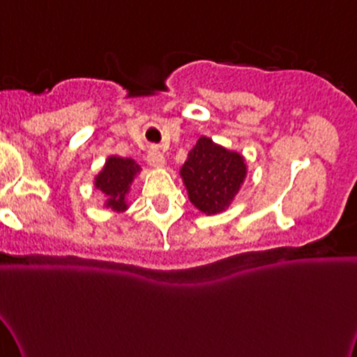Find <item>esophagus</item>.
Wrapping results in <instances>:
<instances>
[{
	"label": "esophagus",
	"mask_w": 357,
	"mask_h": 357,
	"mask_svg": "<svg viewBox=\"0 0 357 357\" xmlns=\"http://www.w3.org/2000/svg\"><path fill=\"white\" fill-rule=\"evenodd\" d=\"M147 162H149V165L153 167V169H158V167H162L165 164L164 153L158 151L157 147H151L147 152Z\"/></svg>",
	"instance_id": "1"
}]
</instances>
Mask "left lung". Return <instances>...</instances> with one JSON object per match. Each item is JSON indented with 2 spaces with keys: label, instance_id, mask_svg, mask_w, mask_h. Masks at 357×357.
<instances>
[{
  "label": "left lung",
  "instance_id": "obj_1",
  "mask_svg": "<svg viewBox=\"0 0 357 357\" xmlns=\"http://www.w3.org/2000/svg\"><path fill=\"white\" fill-rule=\"evenodd\" d=\"M188 199L202 213L215 215L227 210L243 185L246 164L243 155L200 137L180 169Z\"/></svg>",
  "mask_w": 357,
  "mask_h": 357
}]
</instances>
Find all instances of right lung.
Here are the masks:
<instances>
[{
  "instance_id": "right-lung-1",
  "label": "right lung",
  "mask_w": 357,
  "mask_h": 357,
  "mask_svg": "<svg viewBox=\"0 0 357 357\" xmlns=\"http://www.w3.org/2000/svg\"><path fill=\"white\" fill-rule=\"evenodd\" d=\"M140 172V167L132 158H122L111 155L105 160L102 170L96 175L94 185L105 195V206L114 212L127 210L126 197L130 190L135 175Z\"/></svg>"
}]
</instances>
